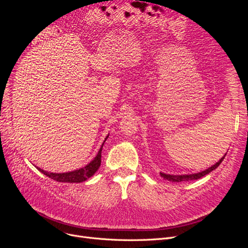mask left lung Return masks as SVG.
I'll list each match as a JSON object with an SVG mask.
<instances>
[{
  "mask_svg": "<svg viewBox=\"0 0 248 248\" xmlns=\"http://www.w3.org/2000/svg\"><path fill=\"white\" fill-rule=\"evenodd\" d=\"M224 157L221 158L215 165H213L212 167L208 168L207 170L203 171V172H200V173H197V174H191V175H178V176H175V175H167V174H164V173H160L161 177H163L164 179L168 180V181H171V182H186V181H191V180H197V179H200L202 177H204L205 175L209 174L210 172H212L213 170H215V169L221 164V162L223 161V159L225 158Z\"/></svg>",
  "mask_w": 248,
  "mask_h": 248,
  "instance_id": "obj_1",
  "label": "left lung"
}]
</instances>
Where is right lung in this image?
<instances>
[{
    "label": "right lung",
    "instance_id": "right-lung-1",
    "mask_svg": "<svg viewBox=\"0 0 248 248\" xmlns=\"http://www.w3.org/2000/svg\"><path fill=\"white\" fill-rule=\"evenodd\" d=\"M108 137H107V139H108ZM107 139H106V140H107ZM103 144H102L101 148L99 149L96 157L88 165H86L84 168L79 169V170H75V171L69 172V173H61V174L49 173V172L42 170V169H40V168H38V170L41 173H43L44 175H46L47 177L53 179L55 181H58V182H64V183H80V182H84L91 176H93V174L98 170V168L101 163V150H102Z\"/></svg>",
    "mask_w": 248,
    "mask_h": 248
}]
</instances>
